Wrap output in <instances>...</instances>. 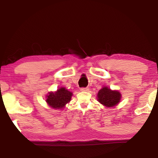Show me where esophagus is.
Instances as JSON below:
<instances>
[{
    "instance_id": "34e87169",
    "label": "esophagus",
    "mask_w": 158,
    "mask_h": 158,
    "mask_svg": "<svg viewBox=\"0 0 158 158\" xmlns=\"http://www.w3.org/2000/svg\"><path fill=\"white\" fill-rule=\"evenodd\" d=\"M89 90V88H81V91H83V92H87Z\"/></svg>"
}]
</instances>
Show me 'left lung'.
I'll list each match as a JSON object with an SVG mask.
<instances>
[{"label": "left lung", "mask_w": 158, "mask_h": 158, "mask_svg": "<svg viewBox=\"0 0 158 158\" xmlns=\"http://www.w3.org/2000/svg\"><path fill=\"white\" fill-rule=\"evenodd\" d=\"M98 101L106 107H113L120 102L122 94L117 90H112L103 86L98 93Z\"/></svg>", "instance_id": "8db88e82"}]
</instances>
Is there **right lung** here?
Instances as JSON below:
<instances>
[{"label": "right lung", "mask_w": 158, "mask_h": 158, "mask_svg": "<svg viewBox=\"0 0 158 158\" xmlns=\"http://www.w3.org/2000/svg\"><path fill=\"white\" fill-rule=\"evenodd\" d=\"M73 93L65 88H60L55 92H49L47 96L46 102L53 109H62L71 100Z\"/></svg>", "instance_id": "obj_1"}]
</instances>
